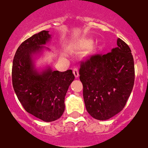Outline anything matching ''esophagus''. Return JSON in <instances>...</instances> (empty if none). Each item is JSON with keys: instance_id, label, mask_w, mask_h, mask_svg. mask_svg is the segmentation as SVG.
Here are the masks:
<instances>
[{"instance_id": "34e87169", "label": "esophagus", "mask_w": 148, "mask_h": 148, "mask_svg": "<svg viewBox=\"0 0 148 148\" xmlns=\"http://www.w3.org/2000/svg\"><path fill=\"white\" fill-rule=\"evenodd\" d=\"M73 74H74L75 78L79 77V70H78V68H76V67L73 68Z\"/></svg>"}]
</instances>
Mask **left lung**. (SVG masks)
I'll return each instance as SVG.
<instances>
[{
	"label": "left lung",
	"instance_id": "obj_1",
	"mask_svg": "<svg viewBox=\"0 0 148 148\" xmlns=\"http://www.w3.org/2000/svg\"><path fill=\"white\" fill-rule=\"evenodd\" d=\"M116 48L91 56L80 63L79 79L87 112L98 120H108L126 105L134 82V64L128 45L117 40Z\"/></svg>",
	"mask_w": 148,
	"mask_h": 148
}]
</instances>
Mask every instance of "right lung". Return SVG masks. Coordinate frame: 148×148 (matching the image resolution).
<instances>
[{
	"mask_svg": "<svg viewBox=\"0 0 148 148\" xmlns=\"http://www.w3.org/2000/svg\"><path fill=\"white\" fill-rule=\"evenodd\" d=\"M51 36L42 30L23 41L14 55L12 83L17 99L28 113L43 121H53L65 110V96L74 80L73 71L46 69L38 72L34 56L42 50Z\"/></svg>",
	"mask_w": 148,
	"mask_h": 148,
	"instance_id": "right-lung-1",
	"label": "right lung"
}]
</instances>
